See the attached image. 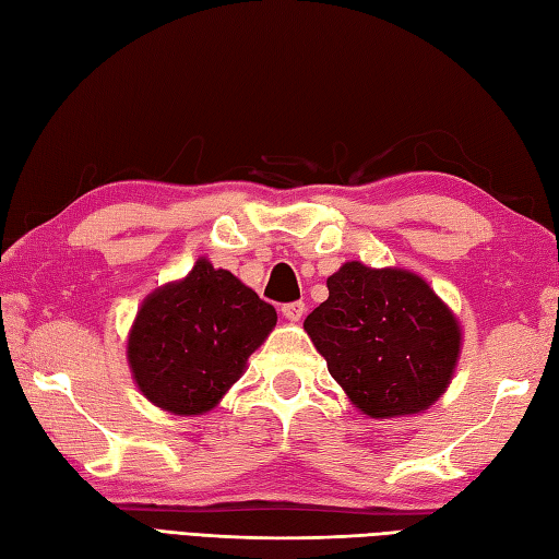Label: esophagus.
Segmentation results:
<instances>
[{"label":"esophagus","mask_w":559,"mask_h":559,"mask_svg":"<svg viewBox=\"0 0 559 559\" xmlns=\"http://www.w3.org/2000/svg\"><path fill=\"white\" fill-rule=\"evenodd\" d=\"M283 317L288 319V322H293V324H298L300 319L305 317V302H288V305H283Z\"/></svg>","instance_id":"1"}]
</instances>
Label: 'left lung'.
Returning <instances> with one entry per match:
<instances>
[{"label": "left lung", "mask_w": 559, "mask_h": 559, "mask_svg": "<svg viewBox=\"0 0 559 559\" xmlns=\"http://www.w3.org/2000/svg\"><path fill=\"white\" fill-rule=\"evenodd\" d=\"M326 288L305 331L353 406L374 420L430 408L449 389L463 343L456 314L430 283L411 269L346 261Z\"/></svg>", "instance_id": "8db88e82"}]
</instances>
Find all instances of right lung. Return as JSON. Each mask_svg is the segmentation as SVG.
<instances>
[{
	"instance_id": "add662e5",
	"label": "right lung",
	"mask_w": 559,
	"mask_h": 559,
	"mask_svg": "<svg viewBox=\"0 0 559 559\" xmlns=\"http://www.w3.org/2000/svg\"><path fill=\"white\" fill-rule=\"evenodd\" d=\"M276 319L252 288L201 257L141 302L127 336L134 384L160 411L204 415L245 374Z\"/></svg>"
}]
</instances>
